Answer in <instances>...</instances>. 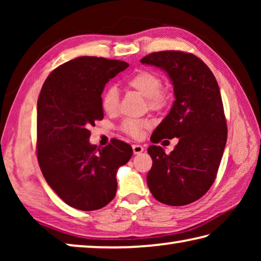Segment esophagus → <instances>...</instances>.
Instances as JSON below:
<instances>
[{
    "label": "esophagus",
    "instance_id": "esophagus-1",
    "mask_svg": "<svg viewBox=\"0 0 261 261\" xmlns=\"http://www.w3.org/2000/svg\"><path fill=\"white\" fill-rule=\"evenodd\" d=\"M132 151H134L135 154H140L144 151V147L139 144H135V145H132Z\"/></svg>",
    "mask_w": 261,
    "mask_h": 261
}]
</instances>
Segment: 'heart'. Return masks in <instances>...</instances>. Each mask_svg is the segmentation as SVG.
<instances>
[{
	"instance_id": "1",
	"label": "heart",
	"mask_w": 261,
	"mask_h": 261,
	"mask_svg": "<svg viewBox=\"0 0 261 261\" xmlns=\"http://www.w3.org/2000/svg\"><path fill=\"white\" fill-rule=\"evenodd\" d=\"M126 86L146 98L148 107L153 110L163 109L169 102V92L161 86L160 76L149 70H141L135 73L126 81ZM118 103H120V94L117 88L115 86L108 87L101 100L102 109L107 114L114 115L117 112ZM148 126L149 123L147 121L135 120V118H129L122 123L123 131L134 138H140L143 131Z\"/></svg>"
}]
</instances>
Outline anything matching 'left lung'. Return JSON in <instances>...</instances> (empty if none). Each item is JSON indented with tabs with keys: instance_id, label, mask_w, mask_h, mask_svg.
I'll return each mask as SVG.
<instances>
[{
	"instance_id": "left-lung-1",
	"label": "left lung",
	"mask_w": 261,
	"mask_h": 261,
	"mask_svg": "<svg viewBox=\"0 0 261 261\" xmlns=\"http://www.w3.org/2000/svg\"><path fill=\"white\" fill-rule=\"evenodd\" d=\"M140 62L166 71L174 86L169 114L154 130L152 143L178 138L170 154L151 145L149 191L162 204H191L208 191L227 143V122L218 82L199 57L190 53H152Z\"/></svg>"
}]
</instances>
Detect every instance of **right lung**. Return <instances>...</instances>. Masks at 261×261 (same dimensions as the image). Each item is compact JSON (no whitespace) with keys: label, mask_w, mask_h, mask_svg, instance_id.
<instances>
[{"label":"right lung","mask_w":261,"mask_h":261,"mask_svg":"<svg viewBox=\"0 0 261 261\" xmlns=\"http://www.w3.org/2000/svg\"><path fill=\"white\" fill-rule=\"evenodd\" d=\"M129 64L82 56L65 62L43 83L37 106V155L43 177L65 204L81 211L102 208L114 199L116 173L132 156L124 141L96 148L90 127L102 120L106 84Z\"/></svg>","instance_id":"right-lung-1"}]
</instances>
